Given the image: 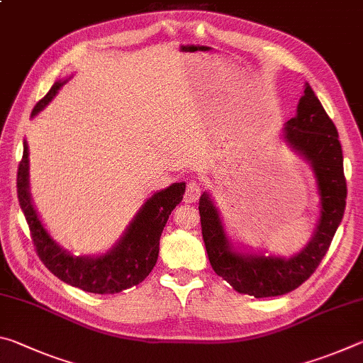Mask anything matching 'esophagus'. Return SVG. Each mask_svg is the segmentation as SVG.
I'll return each mask as SVG.
<instances>
[{
	"label": "esophagus",
	"mask_w": 363,
	"mask_h": 363,
	"mask_svg": "<svg viewBox=\"0 0 363 363\" xmlns=\"http://www.w3.org/2000/svg\"><path fill=\"white\" fill-rule=\"evenodd\" d=\"M201 187L200 181L196 179H190L187 182V189H186V195H184V201H187V203H194V201L199 200V196L201 195Z\"/></svg>",
	"instance_id": "obj_1"
}]
</instances>
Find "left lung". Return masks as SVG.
Listing matches in <instances>:
<instances>
[{"instance_id": "obj_1", "label": "left lung", "mask_w": 363, "mask_h": 363, "mask_svg": "<svg viewBox=\"0 0 363 363\" xmlns=\"http://www.w3.org/2000/svg\"><path fill=\"white\" fill-rule=\"evenodd\" d=\"M281 138L311 164L317 182L320 214L311 240L299 253L284 257L237 250L211 195L203 192L200 196L201 233L213 270L235 291L255 298L280 296L303 285L327 255L346 208L347 187L336 126L309 83L304 84L296 115L285 123Z\"/></svg>"}]
</instances>
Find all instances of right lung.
Listing matches in <instances>:
<instances>
[{
	"instance_id": "right-lung-1",
	"label": "right lung",
	"mask_w": 363,
	"mask_h": 363,
	"mask_svg": "<svg viewBox=\"0 0 363 363\" xmlns=\"http://www.w3.org/2000/svg\"><path fill=\"white\" fill-rule=\"evenodd\" d=\"M69 82L59 79L49 93L36 104L32 116L38 115L57 91ZM186 182H174L153 194L133 218L130 225L112 248L102 255L73 256L49 235L36 213L28 181V145L23 143V155L17 171V196L43 264L65 284L97 294H113L139 285L152 272L158 259L160 237L171 211L181 203Z\"/></svg>"
}]
</instances>
